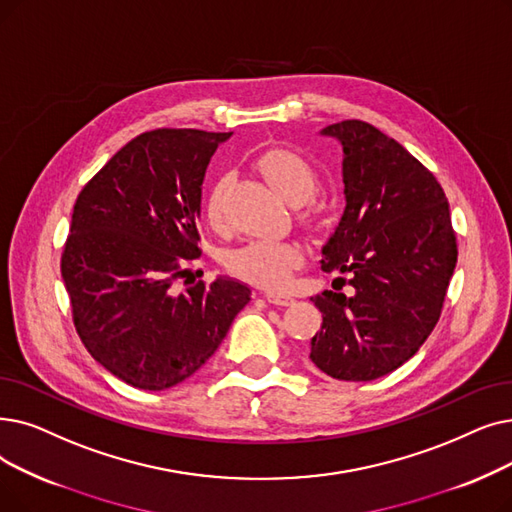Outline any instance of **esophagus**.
<instances>
[{"instance_id": "34e87169", "label": "esophagus", "mask_w": 512, "mask_h": 512, "mask_svg": "<svg viewBox=\"0 0 512 512\" xmlns=\"http://www.w3.org/2000/svg\"><path fill=\"white\" fill-rule=\"evenodd\" d=\"M265 299H268L270 303H274V305H291L295 299L291 297V295H284V293H274V291H270V293H265Z\"/></svg>"}]
</instances>
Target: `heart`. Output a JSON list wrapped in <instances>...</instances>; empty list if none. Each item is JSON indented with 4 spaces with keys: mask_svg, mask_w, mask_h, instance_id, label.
I'll return each mask as SVG.
<instances>
[{
    "mask_svg": "<svg viewBox=\"0 0 512 512\" xmlns=\"http://www.w3.org/2000/svg\"><path fill=\"white\" fill-rule=\"evenodd\" d=\"M263 173L276 192L293 207L305 205L318 190V173L301 154L288 148H270L257 159ZM228 182L217 180L207 196V217L211 224H221L226 217ZM303 263L297 244L251 238L226 255V268L249 282L278 288L288 282L291 274Z\"/></svg>",
    "mask_w": 512,
    "mask_h": 512,
    "instance_id": "obj_1",
    "label": "heart"
}]
</instances>
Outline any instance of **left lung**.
Returning a JSON list of instances; mask_svg holds the SVG:
<instances>
[{
	"mask_svg": "<svg viewBox=\"0 0 512 512\" xmlns=\"http://www.w3.org/2000/svg\"><path fill=\"white\" fill-rule=\"evenodd\" d=\"M320 133L343 148L345 194L320 265L347 274L353 295L311 297L322 326L309 360L332 379L374 381L408 362L439 320L458 259L450 205L435 175L370 123Z\"/></svg>",
	"mask_w": 512,
	"mask_h": 512,
	"instance_id": "1",
	"label": "left lung"
}]
</instances>
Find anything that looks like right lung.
Segmentation results:
<instances>
[{"label": "right lung", "instance_id": "obj_1", "mask_svg": "<svg viewBox=\"0 0 512 512\" xmlns=\"http://www.w3.org/2000/svg\"><path fill=\"white\" fill-rule=\"evenodd\" d=\"M232 133L154 129L127 142L73 209L62 280L92 358L131 387L186 381L224 341L251 288L219 276L175 293L201 255L203 182Z\"/></svg>", "mask_w": 512, "mask_h": 512}]
</instances>
